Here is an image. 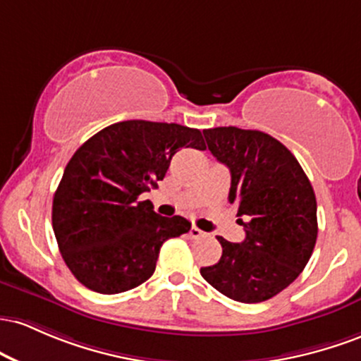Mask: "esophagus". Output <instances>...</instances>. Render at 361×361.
Returning a JSON list of instances; mask_svg holds the SVG:
<instances>
[{
  "label": "esophagus",
  "mask_w": 361,
  "mask_h": 361,
  "mask_svg": "<svg viewBox=\"0 0 361 361\" xmlns=\"http://www.w3.org/2000/svg\"><path fill=\"white\" fill-rule=\"evenodd\" d=\"M189 235H191L192 238H201V237H204V232H202V230H200L197 228V226H192L191 230H189Z\"/></svg>",
  "instance_id": "1"
}]
</instances>
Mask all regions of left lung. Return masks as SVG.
I'll use <instances>...</instances> for the list:
<instances>
[{"instance_id":"left-lung-1","label":"left lung","mask_w":361,"mask_h":361,"mask_svg":"<svg viewBox=\"0 0 361 361\" xmlns=\"http://www.w3.org/2000/svg\"><path fill=\"white\" fill-rule=\"evenodd\" d=\"M209 152L230 169L228 201L245 238L218 237L220 261L201 276L242 303L273 298L302 273L317 240V201L293 153L273 136L235 126L204 129Z\"/></svg>"}]
</instances>
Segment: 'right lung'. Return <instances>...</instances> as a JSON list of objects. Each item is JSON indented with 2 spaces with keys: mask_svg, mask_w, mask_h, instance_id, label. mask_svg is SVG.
Listing matches in <instances>:
<instances>
[{
  "mask_svg": "<svg viewBox=\"0 0 361 361\" xmlns=\"http://www.w3.org/2000/svg\"><path fill=\"white\" fill-rule=\"evenodd\" d=\"M180 148L204 149L200 129L123 121L75 152L52 200V228L73 276L104 295L136 288L157 268L165 240L191 230L182 216H160L140 194L164 180Z\"/></svg>",
  "mask_w": 361,
  "mask_h": 361,
  "instance_id": "right-lung-1",
  "label": "right lung"
}]
</instances>
